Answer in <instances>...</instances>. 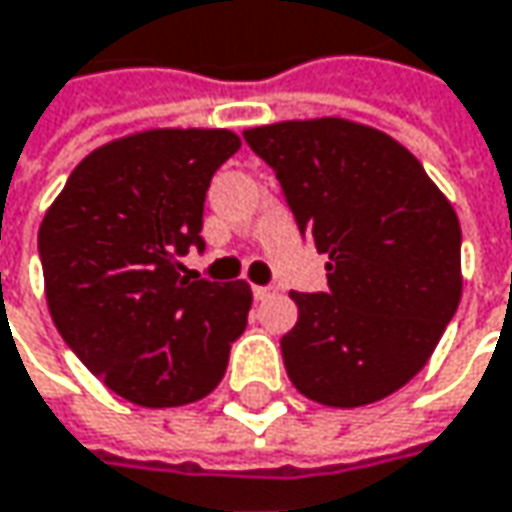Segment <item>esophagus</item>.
I'll list each match as a JSON object with an SVG mask.
<instances>
[{
    "label": "esophagus",
    "instance_id": "1",
    "mask_svg": "<svg viewBox=\"0 0 512 512\" xmlns=\"http://www.w3.org/2000/svg\"><path fill=\"white\" fill-rule=\"evenodd\" d=\"M252 295H255V301H266L275 295V289L272 286H252Z\"/></svg>",
    "mask_w": 512,
    "mask_h": 512
}]
</instances>
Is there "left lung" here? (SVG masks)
Instances as JSON below:
<instances>
[{
  "label": "left lung",
  "instance_id": "left-lung-1",
  "mask_svg": "<svg viewBox=\"0 0 512 512\" xmlns=\"http://www.w3.org/2000/svg\"><path fill=\"white\" fill-rule=\"evenodd\" d=\"M243 138L275 170L327 292H289L281 339L292 385L356 408L400 391L429 362L461 301V223L400 141L345 118L281 121Z\"/></svg>",
  "mask_w": 512,
  "mask_h": 512
}]
</instances>
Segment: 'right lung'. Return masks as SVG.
Wrapping results in <instances>:
<instances>
[{
  "label": "right lung",
  "instance_id": "obj_1",
  "mask_svg": "<svg viewBox=\"0 0 512 512\" xmlns=\"http://www.w3.org/2000/svg\"><path fill=\"white\" fill-rule=\"evenodd\" d=\"M240 150L231 130H147L92 150L40 226L54 327L109 391L144 408L188 406L226 374L252 289L182 275L205 249L211 176Z\"/></svg>",
  "mask_w": 512,
  "mask_h": 512
}]
</instances>
